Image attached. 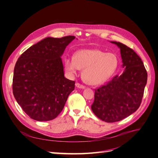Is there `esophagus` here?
<instances>
[{
	"instance_id": "34e87169",
	"label": "esophagus",
	"mask_w": 158,
	"mask_h": 158,
	"mask_svg": "<svg viewBox=\"0 0 158 158\" xmlns=\"http://www.w3.org/2000/svg\"><path fill=\"white\" fill-rule=\"evenodd\" d=\"M76 86L77 87V88H80V89H84V88H85L84 85H82V84H79V83H76Z\"/></svg>"
}]
</instances>
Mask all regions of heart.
<instances>
[{"mask_svg":"<svg viewBox=\"0 0 158 158\" xmlns=\"http://www.w3.org/2000/svg\"><path fill=\"white\" fill-rule=\"evenodd\" d=\"M118 63L115 55L99 49L80 50L75 53L74 58L67 57L64 60L65 69L71 74L84 69L83 80L91 85L106 82L115 72Z\"/></svg>","mask_w":158,"mask_h":158,"instance_id":"1","label":"heart"}]
</instances>
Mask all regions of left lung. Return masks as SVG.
Segmentation results:
<instances>
[{"instance_id":"8db88e82","label":"left lung","mask_w":158,"mask_h":158,"mask_svg":"<svg viewBox=\"0 0 158 158\" xmlns=\"http://www.w3.org/2000/svg\"><path fill=\"white\" fill-rule=\"evenodd\" d=\"M120 49L123 68L106 85L95 90L93 113L101 120L114 123L123 120L140 107L148 74L140 57L120 42L111 41Z\"/></svg>"}]
</instances>
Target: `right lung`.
<instances>
[{"instance_id": "add662e5", "label": "right lung", "mask_w": 158, "mask_h": 158, "mask_svg": "<svg viewBox=\"0 0 158 158\" xmlns=\"http://www.w3.org/2000/svg\"><path fill=\"white\" fill-rule=\"evenodd\" d=\"M74 36L46 37L19 57L12 89L17 103L37 121H51L63 109L75 82L64 77L61 56Z\"/></svg>"}]
</instances>
